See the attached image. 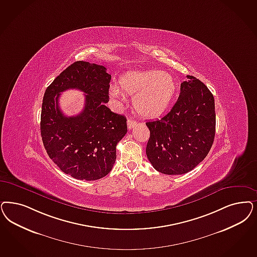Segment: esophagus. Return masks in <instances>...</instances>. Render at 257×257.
<instances>
[{
	"instance_id": "esophagus-1",
	"label": "esophagus",
	"mask_w": 257,
	"mask_h": 257,
	"mask_svg": "<svg viewBox=\"0 0 257 257\" xmlns=\"http://www.w3.org/2000/svg\"><path fill=\"white\" fill-rule=\"evenodd\" d=\"M136 124H137V121H136V120H134L132 118H128V119H127V126H128V129H132Z\"/></svg>"
}]
</instances>
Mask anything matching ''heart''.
Returning a JSON list of instances; mask_svg holds the SVG:
<instances>
[{
	"label": "heart",
	"instance_id": "heart-1",
	"mask_svg": "<svg viewBox=\"0 0 257 257\" xmlns=\"http://www.w3.org/2000/svg\"><path fill=\"white\" fill-rule=\"evenodd\" d=\"M118 86H111V97L121 99L120 89L130 95L135 94L134 108L143 117H156L163 114L177 90V80L171 74L156 69L129 72L119 79Z\"/></svg>",
	"mask_w": 257,
	"mask_h": 257
}]
</instances>
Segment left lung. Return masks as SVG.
Here are the masks:
<instances>
[{"label": "left lung", "instance_id": "left-lung-1", "mask_svg": "<svg viewBox=\"0 0 257 257\" xmlns=\"http://www.w3.org/2000/svg\"><path fill=\"white\" fill-rule=\"evenodd\" d=\"M180 85L177 102L162 118L146 122V146L153 167L165 175H182L207 157L215 135L214 98L202 81L193 76Z\"/></svg>", "mask_w": 257, "mask_h": 257}]
</instances>
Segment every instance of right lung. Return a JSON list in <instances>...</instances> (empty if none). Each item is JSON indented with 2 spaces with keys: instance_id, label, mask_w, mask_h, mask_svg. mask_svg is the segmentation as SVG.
Here are the masks:
<instances>
[{
  "instance_id": "add662e5",
  "label": "right lung",
  "mask_w": 257,
  "mask_h": 257,
  "mask_svg": "<svg viewBox=\"0 0 257 257\" xmlns=\"http://www.w3.org/2000/svg\"><path fill=\"white\" fill-rule=\"evenodd\" d=\"M110 80L104 66L79 61L45 90L41 114L44 146L54 163L74 178L90 181L108 175L115 163L116 144L127 133L126 117L105 105ZM68 88L86 94L79 115L66 117L58 106L60 93Z\"/></svg>"
}]
</instances>
